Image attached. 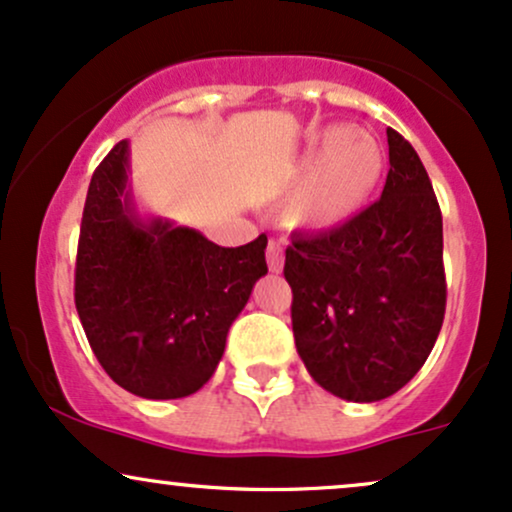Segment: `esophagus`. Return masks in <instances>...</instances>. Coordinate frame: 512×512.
Here are the masks:
<instances>
[{"instance_id": "esophagus-1", "label": "esophagus", "mask_w": 512, "mask_h": 512, "mask_svg": "<svg viewBox=\"0 0 512 512\" xmlns=\"http://www.w3.org/2000/svg\"><path fill=\"white\" fill-rule=\"evenodd\" d=\"M266 258H268V268L273 270V273H280L282 263H285V251H282V244H278V242H268Z\"/></svg>"}]
</instances>
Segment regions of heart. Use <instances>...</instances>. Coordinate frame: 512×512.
<instances>
[{
    "instance_id": "obj_1",
    "label": "heart",
    "mask_w": 512,
    "mask_h": 512,
    "mask_svg": "<svg viewBox=\"0 0 512 512\" xmlns=\"http://www.w3.org/2000/svg\"><path fill=\"white\" fill-rule=\"evenodd\" d=\"M386 158L371 136L350 124L330 126L299 160V186L285 203V218L304 230L345 225L374 196Z\"/></svg>"
}]
</instances>
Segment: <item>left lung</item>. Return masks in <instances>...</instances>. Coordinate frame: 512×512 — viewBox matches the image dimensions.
I'll list each match as a JSON object with an SVG mask.
<instances>
[{
  "label": "left lung",
  "instance_id": "obj_1",
  "mask_svg": "<svg viewBox=\"0 0 512 512\" xmlns=\"http://www.w3.org/2000/svg\"><path fill=\"white\" fill-rule=\"evenodd\" d=\"M376 203L285 251L294 345L311 378L350 402L398 393L434 350L446 314L443 218L417 150L388 129Z\"/></svg>",
  "mask_w": 512,
  "mask_h": 512
}]
</instances>
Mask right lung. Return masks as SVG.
Masks as SVG:
<instances>
[{
	"mask_svg": "<svg viewBox=\"0 0 512 512\" xmlns=\"http://www.w3.org/2000/svg\"><path fill=\"white\" fill-rule=\"evenodd\" d=\"M129 143L95 167L78 234L74 299L90 350L117 386L146 400L196 393L227 330L268 273L266 234L225 249L191 227L141 220L131 206Z\"/></svg>",
	"mask_w": 512,
	"mask_h": 512,
	"instance_id": "obj_1",
	"label": "right lung"
}]
</instances>
